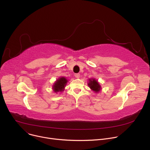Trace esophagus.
I'll return each instance as SVG.
<instances>
[{
  "label": "esophagus",
  "mask_w": 150,
  "mask_h": 150,
  "mask_svg": "<svg viewBox=\"0 0 150 150\" xmlns=\"http://www.w3.org/2000/svg\"><path fill=\"white\" fill-rule=\"evenodd\" d=\"M75 78H79L80 77V74H76L75 75Z\"/></svg>",
  "instance_id": "esophagus-1"
}]
</instances>
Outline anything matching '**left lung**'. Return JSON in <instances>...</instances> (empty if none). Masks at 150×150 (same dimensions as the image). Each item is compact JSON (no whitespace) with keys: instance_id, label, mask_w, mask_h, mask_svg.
<instances>
[{"instance_id":"obj_1","label":"left lung","mask_w":150,"mask_h":150,"mask_svg":"<svg viewBox=\"0 0 150 150\" xmlns=\"http://www.w3.org/2000/svg\"><path fill=\"white\" fill-rule=\"evenodd\" d=\"M88 85L90 89L96 93H99L101 90V87L99 82L95 78H90L88 79Z\"/></svg>"}]
</instances>
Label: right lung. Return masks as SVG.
I'll return each instance as SVG.
<instances>
[{"label":"right lung","instance_id":"1","mask_svg":"<svg viewBox=\"0 0 150 150\" xmlns=\"http://www.w3.org/2000/svg\"><path fill=\"white\" fill-rule=\"evenodd\" d=\"M68 80L64 76L59 78L53 85V90L54 93H57L58 92H63L65 90V86L67 84Z\"/></svg>","mask_w":150,"mask_h":150}]
</instances>
